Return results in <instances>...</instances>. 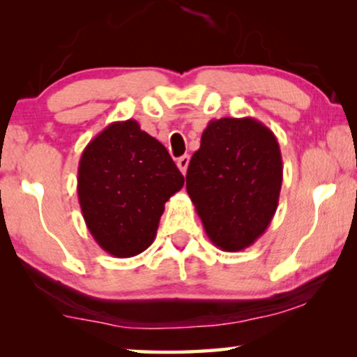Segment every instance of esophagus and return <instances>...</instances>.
<instances>
[{
    "label": "esophagus",
    "mask_w": 357,
    "mask_h": 357,
    "mask_svg": "<svg viewBox=\"0 0 357 357\" xmlns=\"http://www.w3.org/2000/svg\"><path fill=\"white\" fill-rule=\"evenodd\" d=\"M190 164V155H182V158L177 159V165L180 169V172H182L185 175V172H187V167Z\"/></svg>",
    "instance_id": "1"
}]
</instances>
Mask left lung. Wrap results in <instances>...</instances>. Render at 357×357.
<instances>
[{
  "instance_id": "obj_1",
  "label": "left lung",
  "mask_w": 357,
  "mask_h": 357,
  "mask_svg": "<svg viewBox=\"0 0 357 357\" xmlns=\"http://www.w3.org/2000/svg\"><path fill=\"white\" fill-rule=\"evenodd\" d=\"M281 183L276 136L252 116L209 121L187 170V192L206 236L224 252L243 250L266 231Z\"/></svg>"
}]
</instances>
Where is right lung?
<instances>
[{
	"mask_svg": "<svg viewBox=\"0 0 357 357\" xmlns=\"http://www.w3.org/2000/svg\"><path fill=\"white\" fill-rule=\"evenodd\" d=\"M183 182L167 149L138 121H114L81 154L77 197L86 226L110 255H138L154 242L164 204Z\"/></svg>",
	"mask_w": 357,
	"mask_h": 357,
	"instance_id": "right-lung-1",
	"label": "right lung"
}]
</instances>
